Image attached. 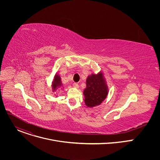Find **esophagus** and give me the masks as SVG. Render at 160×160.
Listing matches in <instances>:
<instances>
[{
  "label": "esophagus",
  "mask_w": 160,
  "mask_h": 160,
  "mask_svg": "<svg viewBox=\"0 0 160 160\" xmlns=\"http://www.w3.org/2000/svg\"><path fill=\"white\" fill-rule=\"evenodd\" d=\"M73 87H75V88H78V87H79V85H78V84L77 83H73Z\"/></svg>",
  "instance_id": "1"
}]
</instances>
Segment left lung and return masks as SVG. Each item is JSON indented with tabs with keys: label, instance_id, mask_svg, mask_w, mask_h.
<instances>
[{
	"label": "left lung",
	"instance_id": "left-lung-1",
	"mask_svg": "<svg viewBox=\"0 0 160 160\" xmlns=\"http://www.w3.org/2000/svg\"><path fill=\"white\" fill-rule=\"evenodd\" d=\"M87 88L83 91L85 103L90 108L99 105L107 97L108 88L101 73L88 76Z\"/></svg>",
	"mask_w": 160,
	"mask_h": 160
}]
</instances>
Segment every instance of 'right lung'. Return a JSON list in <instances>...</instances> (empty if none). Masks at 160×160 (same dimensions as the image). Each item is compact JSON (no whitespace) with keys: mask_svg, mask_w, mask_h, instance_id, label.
<instances>
[{"mask_svg":"<svg viewBox=\"0 0 160 160\" xmlns=\"http://www.w3.org/2000/svg\"><path fill=\"white\" fill-rule=\"evenodd\" d=\"M62 83L61 82V78L58 75H56L54 77V80L52 83V88L53 90H56L58 87H61Z\"/></svg>","mask_w":160,"mask_h":160,"instance_id":"right-lung-1","label":"right lung"}]
</instances>
